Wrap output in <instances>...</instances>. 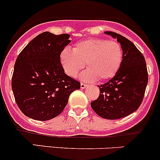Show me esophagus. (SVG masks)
<instances>
[{
    "instance_id": "obj_1",
    "label": "esophagus",
    "mask_w": 160,
    "mask_h": 160,
    "mask_svg": "<svg viewBox=\"0 0 160 160\" xmlns=\"http://www.w3.org/2000/svg\"><path fill=\"white\" fill-rule=\"evenodd\" d=\"M87 86H88V84H87V83H80V88H81V89H84Z\"/></svg>"
}]
</instances>
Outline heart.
<instances>
[{
    "instance_id": "b5f03b06",
    "label": "heart",
    "mask_w": 160,
    "mask_h": 160,
    "mask_svg": "<svg viewBox=\"0 0 160 160\" xmlns=\"http://www.w3.org/2000/svg\"><path fill=\"white\" fill-rule=\"evenodd\" d=\"M123 60L120 43L105 38H88L76 43L72 50L66 47L60 61L67 75L76 77L86 63L83 77L88 80H108L116 75Z\"/></svg>"
}]
</instances>
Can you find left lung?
Wrapping results in <instances>:
<instances>
[{"instance_id": "left-lung-1", "label": "left lung", "mask_w": 160, "mask_h": 160, "mask_svg": "<svg viewBox=\"0 0 160 160\" xmlns=\"http://www.w3.org/2000/svg\"><path fill=\"white\" fill-rule=\"evenodd\" d=\"M104 33L117 38L121 43L123 60L116 75L98 86L99 97L90 105L101 118L113 120L129 115L141 105L148 83V71L144 56L130 40L115 32Z\"/></svg>"}]
</instances>
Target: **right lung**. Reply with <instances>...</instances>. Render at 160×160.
I'll use <instances>...</instances> for the list:
<instances>
[{"instance_id":"1","label":"right lung","mask_w":160,"mask_h":160,"mask_svg":"<svg viewBox=\"0 0 160 160\" xmlns=\"http://www.w3.org/2000/svg\"><path fill=\"white\" fill-rule=\"evenodd\" d=\"M69 34H39L19 53L11 79L14 100L25 115L48 121L59 115L80 83L64 72L60 52Z\"/></svg>"}]
</instances>
